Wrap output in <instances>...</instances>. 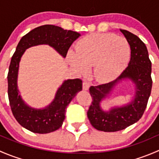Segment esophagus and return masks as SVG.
I'll return each mask as SVG.
<instances>
[{
  "instance_id": "34e87169",
  "label": "esophagus",
  "mask_w": 159,
  "mask_h": 159,
  "mask_svg": "<svg viewBox=\"0 0 159 159\" xmlns=\"http://www.w3.org/2000/svg\"><path fill=\"white\" fill-rule=\"evenodd\" d=\"M89 87H90V84L88 81H84V82H83V89L87 91V90L89 89Z\"/></svg>"
}]
</instances>
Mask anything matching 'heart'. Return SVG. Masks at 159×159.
I'll list each match as a JSON object with an SVG mask.
<instances>
[{
  "label": "heart",
  "mask_w": 159,
  "mask_h": 159,
  "mask_svg": "<svg viewBox=\"0 0 159 159\" xmlns=\"http://www.w3.org/2000/svg\"><path fill=\"white\" fill-rule=\"evenodd\" d=\"M76 53L68 54L70 65L84 74L94 66L97 81L108 82L118 78L127 66L130 57L128 41L113 34H92L78 41Z\"/></svg>",
  "instance_id": "heart-1"
}]
</instances>
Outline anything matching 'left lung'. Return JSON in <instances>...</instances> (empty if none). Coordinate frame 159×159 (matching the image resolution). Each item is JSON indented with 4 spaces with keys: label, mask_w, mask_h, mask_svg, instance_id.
Returning a JSON list of instances; mask_svg holds the SVG:
<instances>
[{
    "label": "left lung",
    "mask_w": 159,
    "mask_h": 159,
    "mask_svg": "<svg viewBox=\"0 0 159 159\" xmlns=\"http://www.w3.org/2000/svg\"><path fill=\"white\" fill-rule=\"evenodd\" d=\"M131 48V59L127 68L115 80L97 86H91L92 102L87 115L91 125L98 131H118L137 122L145 112L152 87V62L143 41L134 34L120 30ZM130 79L136 84L134 99L126 106L112 108L108 112L101 109L100 103L113 88L123 79Z\"/></svg>",
    "instance_id": "1"
}]
</instances>
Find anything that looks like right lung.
Here are the masks:
<instances>
[{
  "label": "right lung",
  "mask_w": 159,
  "mask_h": 159,
  "mask_svg": "<svg viewBox=\"0 0 159 159\" xmlns=\"http://www.w3.org/2000/svg\"><path fill=\"white\" fill-rule=\"evenodd\" d=\"M79 36L80 34L76 31L45 25L30 30L19 41L9 66L7 93L13 115L22 127L39 134L57 130L63 124L68 105L77 93L82 90L81 79L67 80L57 91L54 101L45 108L35 109L27 105L19 94L17 84L19 62L25 50L32 46L48 44L65 57L72 43Z\"/></svg>",
  "instance_id": "right-lung-1"
}]
</instances>
